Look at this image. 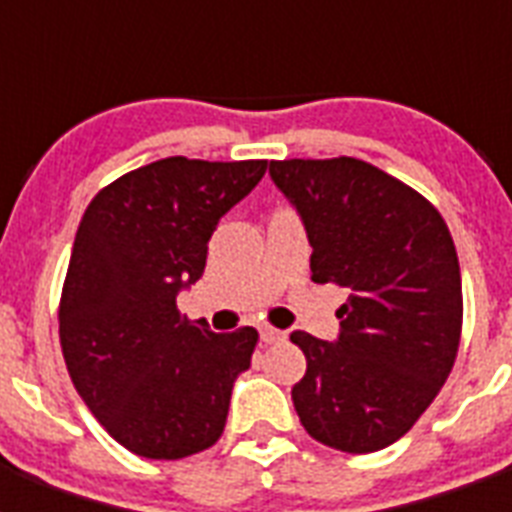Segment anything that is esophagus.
I'll return each mask as SVG.
<instances>
[{
    "label": "esophagus",
    "instance_id": "1",
    "mask_svg": "<svg viewBox=\"0 0 512 512\" xmlns=\"http://www.w3.org/2000/svg\"><path fill=\"white\" fill-rule=\"evenodd\" d=\"M260 340H263L265 345H273V342L284 340V332H279V329H273V327H265L260 329Z\"/></svg>",
    "mask_w": 512,
    "mask_h": 512
}]
</instances>
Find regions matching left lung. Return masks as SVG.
<instances>
[{"label":"left lung","instance_id":"1","mask_svg":"<svg viewBox=\"0 0 512 512\" xmlns=\"http://www.w3.org/2000/svg\"><path fill=\"white\" fill-rule=\"evenodd\" d=\"M303 217L311 279L350 292L340 337L292 332L308 369L292 388L308 436L350 454L409 433L452 372L462 335V279L444 217L425 196L374 164L271 162Z\"/></svg>","mask_w":512,"mask_h":512}]
</instances>
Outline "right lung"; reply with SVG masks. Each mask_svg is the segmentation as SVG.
Wrapping results in <instances>:
<instances>
[{
	"instance_id": "add662e5",
	"label": "right lung",
	"mask_w": 512,
	"mask_h": 512,
	"mask_svg": "<svg viewBox=\"0 0 512 512\" xmlns=\"http://www.w3.org/2000/svg\"><path fill=\"white\" fill-rule=\"evenodd\" d=\"M265 170V159H159L98 191L79 223L60 348L84 404L138 457L180 460L223 436L257 329L215 335L180 316L175 297L201 279L217 220Z\"/></svg>"
}]
</instances>
